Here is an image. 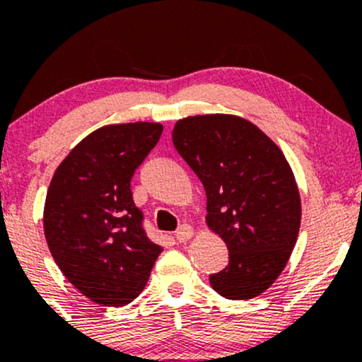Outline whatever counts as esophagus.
<instances>
[{"label":"esophagus","mask_w":362,"mask_h":362,"mask_svg":"<svg viewBox=\"0 0 362 362\" xmlns=\"http://www.w3.org/2000/svg\"><path fill=\"white\" fill-rule=\"evenodd\" d=\"M192 236H194V228L189 226V224H182V226L178 228L177 233H175V238H177L178 243L189 242Z\"/></svg>","instance_id":"obj_1"}]
</instances>
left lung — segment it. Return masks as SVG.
Listing matches in <instances>:
<instances>
[{
  "label": "left lung",
  "mask_w": 362,
  "mask_h": 362,
  "mask_svg": "<svg viewBox=\"0 0 362 362\" xmlns=\"http://www.w3.org/2000/svg\"><path fill=\"white\" fill-rule=\"evenodd\" d=\"M172 139L204 185L207 226L230 252L211 286L228 300L259 296L284 271L300 233V190L284 153L255 124L230 114L177 120Z\"/></svg>",
  "instance_id": "obj_1"
}]
</instances>
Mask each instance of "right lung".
<instances>
[{
    "label": "right lung",
    "instance_id": "obj_1",
    "mask_svg": "<svg viewBox=\"0 0 362 362\" xmlns=\"http://www.w3.org/2000/svg\"><path fill=\"white\" fill-rule=\"evenodd\" d=\"M163 126H103L74 146L54 172L44 206L49 250L88 300L124 306L139 296L163 248L143 230L131 178Z\"/></svg>",
    "mask_w": 362,
    "mask_h": 362
}]
</instances>
